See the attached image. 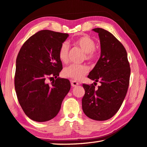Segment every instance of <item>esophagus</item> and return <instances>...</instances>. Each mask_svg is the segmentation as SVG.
<instances>
[{
  "label": "esophagus",
  "instance_id": "esophagus-1",
  "mask_svg": "<svg viewBox=\"0 0 147 147\" xmlns=\"http://www.w3.org/2000/svg\"><path fill=\"white\" fill-rule=\"evenodd\" d=\"M71 86L72 87H76L77 85H79V83H78L76 81H75V80H72L71 82Z\"/></svg>",
  "mask_w": 147,
  "mask_h": 147
}]
</instances>
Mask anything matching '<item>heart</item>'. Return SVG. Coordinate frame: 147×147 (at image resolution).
<instances>
[{"label":"heart","mask_w":147,"mask_h":147,"mask_svg":"<svg viewBox=\"0 0 147 147\" xmlns=\"http://www.w3.org/2000/svg\"><path fill=\"white\" fill-rule=\"evenodd\" d=\"M74 44L81 48L85 54V59L88 60L96 59L97 54L95 49L96 43L94 40L88 36H82L74 41ZM69 46L67 42L62 43L59 50V57L60 61L66 63L68 61ZM88 72V67L82 64H71L63 71V74L65 77L74 80H80Z\"/></svg>","instance_id":"b5f03b06"}]
</instances>
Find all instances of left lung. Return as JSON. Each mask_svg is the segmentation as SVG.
<instances>
[{"instance_id":"8db88e82","label":"left lung","mask_w":147,"mask_h":147,"mask_svg":"<svg viewBox=\"0 0 147 147\" xmlns=\"http://www.w3.org/2000/svg\"><path fill=\"white\" fill-rule=\"evenodd\" d=\"M93 30L99 34L100 56L88 78L94 80V85L98 82L101 85L96 90L93 83L83 84L85 92L82 109L90 119L103 121L113 117L121 106L128 90L131 69L122 43L103 28Z\"/></svg>"}]
</instances>
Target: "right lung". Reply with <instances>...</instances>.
<instances>
[{"mask_svg":"<svg viewBox=\"0 0 147 147\" xmlns=\"http://www.w3.org/2000/svg\"><path fill=\"white\" fill-rule=\"evenodd\" d=\"M68 34L37 32L23 45L16 60L14 87L18 102L28 118L42 122L53 119L71 88L69 80L60 78L62 64L59 50ZM53 78L50 84L47 79Z\"/></svg>","mask_w":147,"mask_h":147,"instance_id":"obj_1","label":"right lung"}]
</instances>
